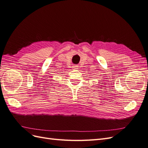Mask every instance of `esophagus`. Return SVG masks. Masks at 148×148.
I'll use <instances>...</instances> for the list:
<instances>
[{
    "label": "esophagus",
    "mask_w": 148,
    "mask_h": 148,
    "mask_svg": "<svg viewBox=\"0 0 148 148\" xmlns=\"http://www.w3.org/2000/svg\"><path fill=\"white\" fill-rule=\"evenodd\" d=\"M72 68H73V70H76V69H78V66H73Z\"/></svg>",
    "instance_id": "obj_1"
}]
</instances>
